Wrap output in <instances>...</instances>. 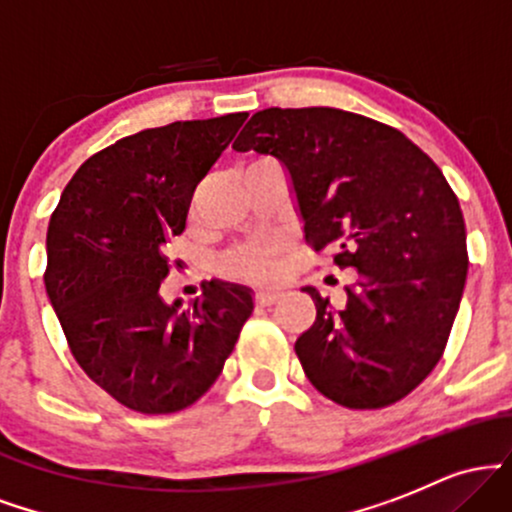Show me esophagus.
Returning a JSON list of instances; mask_svg holds the SVG:
<instances>
[{
	"label": "esophagus",
	"mask_w": 512,
	"mask_h": 512,
	"mask_svg": "<svg viewBox=\"0 0 512 512\" xmlns=\"http://www.w3.org/2000/svg\"><path fill=\"white\" fill-rule=\"evenodd\" d=\"M279 298H281V291H276V289H260L255 293V301L260 305H272L279 301Z\"/></svg>",
	"instance_id": "1"
}]
</instances>
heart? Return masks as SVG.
Listing matches in <instances>:
<instances>
[{
  "label": "heart",
  "instance_id": "heart-1",
  "mask_svg": "<svg viewBox=\"0 0 512 512\" xmlns=\"http://www.w3.org/2000/svg\"><path fill=\"white\" fill-rule=\"evenodd\" d=\"M226 272L248 276V279H267L276 269V250L269 245H255L243 248L226 260Z\"/></svg>",
  "mask_w": 512,
  "mask_h": 512
}]
</instances>
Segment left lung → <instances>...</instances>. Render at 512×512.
<instances>
[{
    "instance_id": "obj_1",
    "label": "left lung",
    "mask_w": 512,
    "mask_h": 512,
    "mask_svg": "<svg viewBox=\"0 0 512 512\" xmlns=\"http://www.w3.org/2000/svg\"><path fill=\"white\" fill-rule=\"evenodd\" d=\"M274 156L315 250L354 267L344 308L313 286L296 339L308 380L349 409L407 397L436 368L467 281V228L436 163L399 129L339 108H267L233 142Z\"/></svg>"
}]
</instances>
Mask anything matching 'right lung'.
Listing matches in <instances>:
<instances>
[{
    "label": "right lung",
    "mask_w": 512,
    "mask_h": 512,
    "mask_svg": "<svg viewBox=\"0 0 512 512\" xmlns=\"http://www.w3.org/2000/svg\"><path fill=\"white\" fill-rule=\"evenodd\" d=\"M248 113L170 122L98 151L48 223L45 291L88 378L125 407L170 414L219 378L252 289L211 279L192 305L166 303L163 245L185 231L192 192Z\"/></svg>",
    "instance_id": "add662e5"
}]
</instances>
